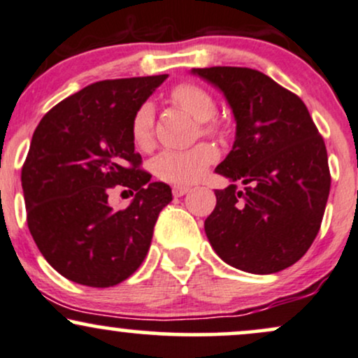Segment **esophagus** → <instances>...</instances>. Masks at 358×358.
Instances as JSON below:
<instances>
[{
    "mask_svg": "<svg viewBox=\"0 0 358 358\" xmlns=\"http://www.w3.org/2000/svg\"><path fill=\"white\" fill-rule=\"evenodd\" d=\"M186 192H189L187 186H182V184H176V186H172V194H174L176 197L184 196Z\"/></svg>",
    "mask_w": 358,
    "mask_h": 358,
    "instance_id": "34e87169",
    "label": "esophagus"
}]
</instances>
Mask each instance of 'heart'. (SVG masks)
<instances>
[{
  "mask_svg": "<svg viewBox=\"0 0 358 358\" xmlns=\"http://www.w3.org/2000/svg\"><path fill=\"white\" fill-rule=\"evenodd\" d=\"M171 99L192 119L201 122L203 134H216L220 130V125L211 120L216 113V102L213 95L203 87L194 85V83H182L172 90ZM152 107L144 103L134 113L132 124H130V136L138 149L147 150L152 145ZM214 159H216V150L208 144H199L186 150H162L161 154L155 155L150 167L155 178L166 182L187 184L199 179Z\"/></svg>",
  "mask_w": 358,
  "mask_h": 358,
  "instance_id": "heart-1",
  "label": "heart"
}]
</instances>
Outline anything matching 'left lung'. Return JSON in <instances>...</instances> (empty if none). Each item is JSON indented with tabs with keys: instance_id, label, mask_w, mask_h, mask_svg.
Instances as JSON below:
<instances>
[{
	"instance_id": "obj_1",
	"label": "left lung",
	"mask_w": 358,
	"mask_h": 358,
	"mask_svg": "<svg viewBox=\"0 0 358 358\" xmlns=\"http://www.w3.org/2000/svg\"><path fill=\"white\" fill-rule=\"evenodd\" d=\"M224 95L236 122L233 149L216 167L231 184L216 189L204 221L224 263L255 275L292 266L312 246L330 192L325 142L300 96L241 66L192 69ZM236 182L245 186L238 189Z\"/></svg>"
}]
</instances>
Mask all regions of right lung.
I'll use <instances>...</instances> for the list:
<instances>
[{"label": "right lung", "mask_w": 358, "mask_h": 358, "mask_svg": "<svg viewBox=\"0 0 358 358\" xmlns=\"http://www.w3.org/2000/svg\"><path fill=\"white\" fill-rule=\"evenodd\" d=\"M167 75L103 80L55 105L33 134L21 169L28 228L52 266L75 283L108 288L144 262L171 187L138 169L130 124ZM136 191L115 212L108 191Z\"/></svg>", "instance_id": "obj_1"}]
</instances>
